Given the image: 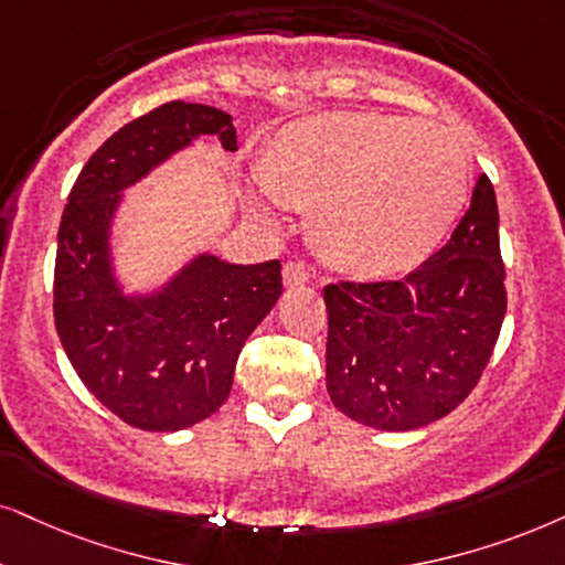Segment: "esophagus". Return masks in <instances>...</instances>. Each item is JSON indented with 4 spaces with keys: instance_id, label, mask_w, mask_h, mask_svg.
I'll use <instances>...</instances> for the list:
<instances>
[{
    "instance_id": "1",
    "label": "esophagus",
    "mask_w": 565,
    "mask_h": 565,
    "mask_svg": "<svg viewBox=\"0 0 565 565\" xmlns=\"http://www.w3.org/2000/svg\"><path fill=\"white\" fill-rule=\"evenodd\" d=\"M307 281H310V274H307L305 263L299 260L284 263V284H287V287H302Z\"/></svg>"
}]
</instances>
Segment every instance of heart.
Here are the masks:
<instances>
[{"label":"heart","mask_w":565,"mask_h":565,"mask_svg":"<svg viewBox=\"0 0 565 565\" xmlns=\"http://www.w3.org/2000/svg\"><path fill=\"white\" fill-rule=\"evenodd\" d=\"M263 190L307 211L328 266L394 278L430 258L469 200L467 151L438 125L331 111L281 127L263 148Z\"/></svg>","instance_id":"heart-1"}]
</instances>
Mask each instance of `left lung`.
Segmentation results:
<instances>
[{
	"mask_svg": "<svg viewBox=\"0 0 565 565\" xmlns=\"http://www.w3.org/2000/svg\"><path fill=\"white\" fill-rule=\"evenodd\" d=\"M498 203L488 174L451 239L398 281L328 284L326 385L375 430H417L472 394L505 316Z\"/></svg>",
	"mask_w": 565,
	"mask_h": 565,
	"instance_id": "8db88e82",
	"label": "left lung"
}]
</instances>
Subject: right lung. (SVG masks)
<instances>
[{"label": "right lung", "mask_w": 565, "mask_h": 565, "mask_svg": "<svg viewBox=\"0 0 565 565\" xmlns=\"http://www.w3.org/2000/svg\"><path fill=\"white\" fill-rule=\"evenodd\" d=\"M200 135L237 151L226 111L169 102L132 119L90 156L56 234L54 323L85 388L140 430L174 433L230 398L247 335L281 297V263L237 266L198 255L153 295L114 278L109 232L122 190Z\"/></svg>", "instance_id": "add662e5"}]
</instances>
